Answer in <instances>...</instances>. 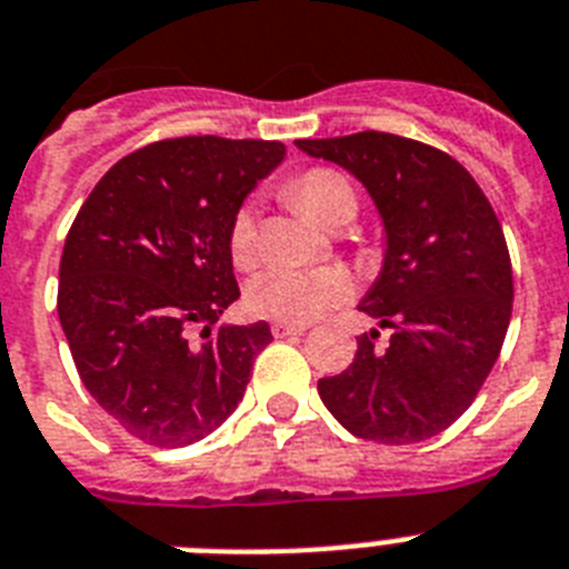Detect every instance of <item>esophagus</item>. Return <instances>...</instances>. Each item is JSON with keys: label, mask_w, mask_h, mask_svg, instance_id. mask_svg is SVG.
<instances>
[{"label": "esophagus", "mask_w": 569, "mask_h": 569, "mask_svg": "<svg viewBox=\"0 0 569 569\" xmlns=\"http://www.w3.org/2000/svg\"><path fill=\"white\" fill-rule=\"evenodd\" d=\"M305 335V326H290V322H273V337H296Z\"/></svg>", "instance_id": "1"}]
</instances>
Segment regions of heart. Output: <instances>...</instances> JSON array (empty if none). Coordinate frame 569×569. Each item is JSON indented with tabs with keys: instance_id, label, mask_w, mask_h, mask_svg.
Wrapping results in <instances>:
<instances>
[{
	"instance_id": "heart-1",
	"label": "heart",
	"mask_w": 569,
	"mask_h": 569,
	"mask_svg": "<svg viewBox=\"0 0 569 569\" xmlns=\"http://www.w3.org/2000/svg\"><path fill=\"white\" fill-rule=\"evenodd\" d=\"M288 194L305 214H311L322 227H335L346 214L358 209V197L351 182L340 171L326 166L305 168L288 182ZM227 250L234 267L250 270L258 261V229L256 211L241 206L229 220ZM349 273L340 267H270L258 273L247 288L250 311L276 322L305 326L322 313L335 311L337 305L349 302Z\"/></svg>"
}]
</instances>
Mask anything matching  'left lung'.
Masks as SVG:
<instances>
[{"mask_svg": "<svg viewBox=\"0 0 569 569\" xmlns=\"http://www.w3.org/2000/svg\"><path fill=\"white\" fill-rule=\"evenodd\" d=\"M363 182L387 227V261L360 311L392 328L358 340L346 372L319 378L328 412L366 442L442 433L486 383L511 319V258L488 197L457 159L407 136L363 130L299 139Z\"/></svg>", "mask_w": 569, "mask_h": 569, "instance_id": "8db88e82", "label": "left lung"}]
</instances>
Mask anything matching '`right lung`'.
<instances>
[{"label":"right lung","instance_id":"obj_1","mask_svg":"<svg viewBox=\"0 0 569 569\" xmlns=\"http://www.w3.org/2000/svg\"><path fill=\"white\" fill-rule=\"evenodd\" d=\"M281 159L284 144L267 139H162L119 159L74 214L60 326L89 396L139 442L209 436L273 340L267 322H214L241 296L229 220Z\"/></svg>","mask_w":569,"mask_h":569}]
</instances>
